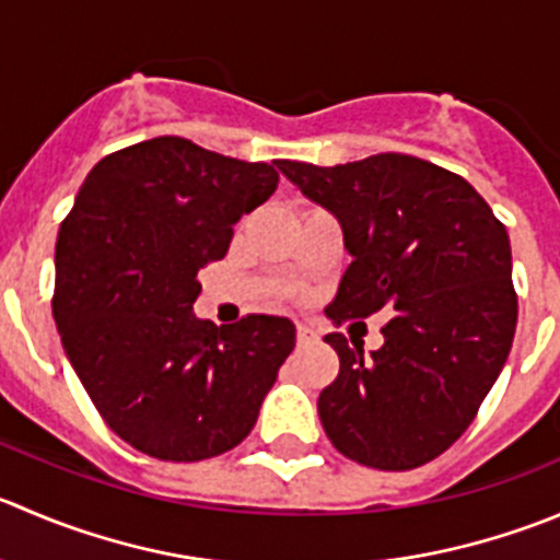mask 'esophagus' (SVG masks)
<instances>
[{"label":"esophagus","instance_id":"obj_1","mask_svg":"<svg viewBox=\"0 0 560 560\" xmlns=\"http://www.w3.org/2000/svg\"><path fill=\"white\" fill-rule=\"evenodd\" d=\"M298 347H303V345H312L314 341V330L312 328H306V325H298Z\"/></svg>","mask_w":560,"mask_h":560}]
</instances>
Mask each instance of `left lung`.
<instances>
[{"instance_id": "1", "label": "left lung", "mask_w": 560, "mask_h": 560, "mask_svg": "<svg viewBox=\"0 0 560 560\" xmlns=\"http://www.w3.org/2000/svg\"><path fill=\"white\" fill-rule=\"evenodd\" d=\"M341 226L350 268L330 319L394 308L383 347L325 341L339 374L319 394L325 435L377 470L441 457L495 385L517 328L509 232L468 180L399 153L339 166L276 161Z\"/></svg>"}]
</instances>
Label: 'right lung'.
I'll return each instance as SVG.
<instances>
[{
    "label": "right lung",
    "instance_id": "add662e5",
    "mask_svg": "<svg viewBox=\"0 0 560 560\" xmlns=\"http://www.w3.org/2000/svg\"><path fill=\"white\" fill-rule=\"evenodd\" d=\"M279 186L270 164L180 136L117 150L92 166L54 252V323L108 427L136 452L199 463L257 424L295 347L287 317L213 325L194 314L199 270L232 226Z\"/></svg>",
    "mask_w": 560,
    "mask_h": 560
}]
</instances>
